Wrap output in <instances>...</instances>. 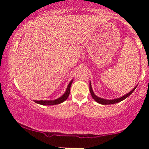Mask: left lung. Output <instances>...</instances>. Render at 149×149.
<instances>
[{
  "instance_id": "1",
  "label": "left lung",
  "mask_w": 149,
  "mask_h": 149,
  "mask_svg": "<svg viewBox=\"0 0 149 149\" xmlns=\"http://www.w3.org/2000/svg\"><path fill=\"white\" fill-rule=\"evenodd\" d=\"M136 86L135 87V88H133L130 92H128V93L126 94V95H125L124 96L120 97V98L114 99V100H106V99H103V98H102V97H99L98 96H97V95H95V93H94L93 90H92V88L91 83L90 82V93H91L92 97L94 99V100H95V102H97V103H99L100 104H104V105H107V104H113L118 103V102H120L121 101L125 100L127 97H129L130 95L133 92H134V90H135V89H136Z\"/></svg>"
}]
</instances>
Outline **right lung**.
<instances>
[{"mask_svg":"<svg viewBox=\"0 0 149 149\" xmlns=\"http://www.w3.org/2000/svg\"><path fill=\"white\" fill-rule=\"evenodd\" d=\"M73 79L70 81V83L68 85L67 88H66V92H64V95H62L59 98L56 99L54 100H40V101H36L34 100V102L36 104H40V105H43V106H52V105H55V104H59L64 102V101H66L67 100V98L69 96L70 94V89H71V84L73 83Z\"/></svg>","mask_w":149,"mask_h":149,"instance_id":"add662e5","label":"right lung"}]
</instances>
